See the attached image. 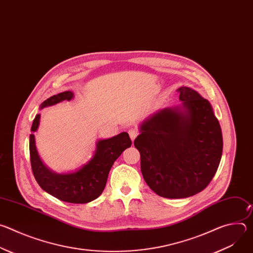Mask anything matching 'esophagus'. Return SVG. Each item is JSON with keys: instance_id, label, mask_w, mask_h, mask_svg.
Returning a JSON list of instances; mask_svg holds the SVG:
<instances>
[{"instance_id": "1", "label": "esophagus", "mask_w": 253, "mask_h": 253, "mask_svg": "<svg viewBox=\"0 0 253 253\" xmlns=\"http://www.w3.org/2000/svg\"><path fill=\"white\" fill-rule=\"evenodd\" d=\"M138 134H139V132H138V130L135 129V128H132V129L129 130V136H130V138H131L132 141L135 140V138L138 136Z\"/></svg>"}]
</instances>
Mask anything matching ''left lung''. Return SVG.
<instances>
[{
  "label": "left lung",
  "instance_id": "8db88e82",
  "mask_svg": "<svg viewBox=\"0 0 253 253\" xmlns=\"http://www.w3.org/2000/svg\"><path fill=\"white\" fill-rule=\"evenodd\" d=\"M177 91L182 104L147 117L134 141L145 182L159 196L172 199L202 191L217 171L223 148L208 100L189 87Z\"/></svg>",
  "mask_w": 253,
  "mask_h": 253
}]
</instances>
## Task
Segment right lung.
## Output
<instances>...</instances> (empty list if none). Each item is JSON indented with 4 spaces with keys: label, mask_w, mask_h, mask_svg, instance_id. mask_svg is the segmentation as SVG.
Wrapping results in <instances>:
<instances>
[{
    "label": "right lung",
    "mask_w": 253,
    "mask_h": 253,
    "mask_svg": "<svg viewBox=\"0 0 253 253\" xmlns=\"http://www.w3.org/2000/svg\"><path fill=\"white\" fill-rule=\"evenodd\" d=\"M73 98V92L65 91L45 100L40 108L43 109ZM40 118V114L36 115L31 128L33 133L38 130ZM131 144L127 132L109 139H100L96 143L94 155L81 168L70 173H57L43 163L36 147L35 135L31 134L30 158L33 174L40 187L52 196L69 203H88L102 194L113 163Z\"/></svg>",
    "instance_id": "right-lung-1"
}]
</instances>
